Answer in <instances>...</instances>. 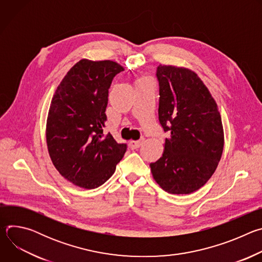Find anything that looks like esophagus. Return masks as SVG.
Masks as SVG:
<instances>
[{"label":"esophagus","instance_id":"obj_1","mask_svg":"<svg viewBox=\"0 0 262 262\" xmlns=\"http://www.w3.org/2000/svg\"><path fill=\"white\" fill-rule=\"evenodd\" d=\"M143 141H144V139H141V140H139V141H130L128 145H129L130 149H138V148L142 145Z\"/></svg>","mask_w":262,"mask_h":262}]
</instances>
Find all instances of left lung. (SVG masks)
I'll use <instances>...</instances> for the list:
<instances>
[{"mask_svg": "<svg viewBox=\"0 0 262 262\" xmlns=\"http://www.w3.org/2000/svg\"><path fill=\"white\" fill-rule=\"evenodd\" d=\"M159 120L166 139L162 158L150 164L161 188L191 194L211 177L221 160L224 132L216 103L197 74L189 69L158 66Z\"/></svg>", "mask_w": 262, "mask_h": 262, "instance_id": "obj_1", "label": "left lung"}]
</instances>
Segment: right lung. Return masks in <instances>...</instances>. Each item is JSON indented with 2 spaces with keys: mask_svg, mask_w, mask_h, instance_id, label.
Returning a JSON list of instances; mask_svg holds the SVG:
<instances>
[{
  "mask_svg": "<svg viewBox=\"0 0 262 262\" xmlns=\"http://www.w3.org/2000/svg\"><path fill=\"white\" fill-rule=\"evenodd\" d=\"M123 67L116 62L81 60L58 86L49 111L47 143L59 173L78 186L94 189L114 174L126 144L105 127L108 89Z\"/></svg>",
  "mask_w": 262,
  "mask_h": 262,
  "instance_id": "right-lung-1",
  "label": "right lung"
}]
</instances>
